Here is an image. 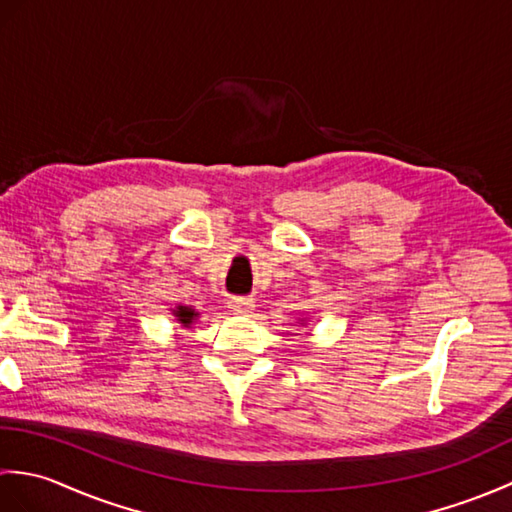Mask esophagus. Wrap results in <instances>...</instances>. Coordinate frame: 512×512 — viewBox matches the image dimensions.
I'll return each mask as SVG.
<instances>
[{"label": "esophagus", "instance_id": "34e87169", "mask_svg": "<svg viewBox=\"0 0 512 512\" xmlns=\"http://www.w3.org/2000/svg\"><path fill=\"white\" fill-rule=\"evenodd\" d=\"M228 308H231L235 314H248L255 308V301L248 297H233L231 301H228Z\"/></svg>", "mask_w": 512, "mask_h": 512}]
</instances>
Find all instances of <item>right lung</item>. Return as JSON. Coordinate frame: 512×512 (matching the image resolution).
<instances>
[{
  "label": "right lung",
  "instance_id": "obj_1",
  "mask_svg": "<svg viewBox=\"0 0 512 512\" xmlns=\"http://www.w3.org/2000/svg\"><path fill=\"white\" fill-rule=\"evenodd\" d=\"M176 314H178V321L184 323V325H189V323L195 319V312H193L191 308H184V306H180V308L176 310Z\"/></svg>",
  "mask_w": 512,
  "mask_h": 512
}]
</instances>
